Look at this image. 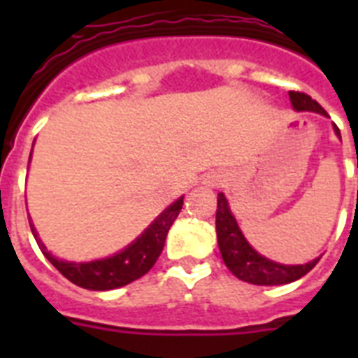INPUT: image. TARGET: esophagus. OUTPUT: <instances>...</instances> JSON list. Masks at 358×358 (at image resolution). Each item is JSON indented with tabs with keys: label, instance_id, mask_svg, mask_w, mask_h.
<instances>
[{
	"label": "esophagus",
	"instance_id": "obj_1",
	"mask_svg": "<svg viewBox=\"0 0 358 358\" xmlns=\"http://www.w3.org/2000/svg\"><path fill=\"white\" fill-rule=\"evenodd\" d=\"M221 182H223V180H221V174H215V173L208 174L206 178H204V184H206L208 187H215V185H221Z\"/></svg>",
	"mask_w": 358,
	"mask_h": 358
}]
</instances>
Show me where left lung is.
I'll list each match as a JSON object with an SVG mask.
<instances>
[{
	"label": "left lung",
	"instance_id": "8db88e82",
	"mask_svg": "<svg viewBox=\"0 0 358 358\" xmlns=\"http://www.w3.org/2000/svg\"><path fill=\"white\" fill-rule=\"evenodd\" d=\"M288 94L292 106L297 111H314V113L327 117V111L305 92L289 91ZM334 131L340 137V129L336 124H334ZM215 229H217L219 250H221L223 262L232 271V275H236L243 282L258 284V286H278V284L294 282L297 278L305 277L320 262V258H316L303 266H284V264H277V262L267 260L266 256L258 255L241 234L234 215L230 212L229 201L224 199L223 193L217 195Z\"/></svg>",
	"mask_w": 358,
	"mask_h": 358
}]
</instances>
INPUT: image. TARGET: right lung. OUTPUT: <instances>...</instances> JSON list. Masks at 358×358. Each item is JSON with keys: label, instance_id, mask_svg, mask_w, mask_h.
<instances>
[{"label": "right lung", "instance_id": "add662e5", "mask_svg": "<svg viewBox=\"0 0 358 358\" xmlns=\"http://www.w3.org/2000/svg\"><path fill=\"white\" fill-rule=\"evenodd\" d=\"M182 204H184V196H180L178 201L173 202L165 212L159 213L156 221L135 239L134 243L128 245L126 249L117 252L115 256H109L103 260L80 262V264L59 260L53 255H50L44 243L38 239V234H36L31 221L29 224L31 232L35 236L36 243L42 249L44 256L63 277H66L70 282H74L76 286H81V288L106 292V289L126 286V284L134 282L150 271L152 266L156 264V260L162 255L169 229L173 227L174 219L178 217Z\"/></svg>", "mask_w": 358, "mask_h": 358}]
</instances>
